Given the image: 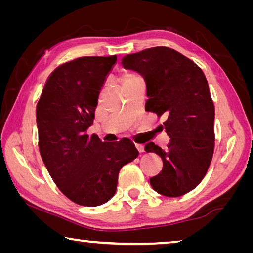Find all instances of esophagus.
I'll use <instances>...</instances> for the list:
<instances>
[{
    "label": "esophagus",
    "instance_id": "esophagus-1",
    "mask_svg": "<svg viewBox=\"0 0 253 253\" xmlns=\"http://www.w3.org/2000/svg\"><path fill=\"white\" fill-rule=\"evenodd\" d=\"M136 148H137V151H138L139 153H143L144 152V145H142V144H137L136 145Z\"/></svg>",
    "mask_w": 253,
    "mask_h": 253
}]
</instances>
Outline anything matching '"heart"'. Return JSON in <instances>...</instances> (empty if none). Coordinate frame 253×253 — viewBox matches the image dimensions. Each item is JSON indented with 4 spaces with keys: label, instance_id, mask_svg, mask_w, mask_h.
Returning a JSON list of instances; mask_svg holds the SVG:
<instances>
[{
    "label": "heart",
    "instance_id": "heart-1",
    "mask_svg": "<svg viewBox=\"0 0 253 253\" xmlns=\"http://www.w3.org/2000/svg\"><path fill=\"white\" fill-rule=\"evenodd\" d=\"M139 79L140 78L137 75L128 72V74H125L121 77V84H122L123 89H125L127 87H129V85H131L132 84H135L136 81Z\"/></svg>",
    "mask_w": 253,
    "mask_h": 253
}]
</instances>
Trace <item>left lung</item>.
Returning <instances> with one entry per match:
<instances>
[{"instance_id": "left-lung-1", "label": "left lung", "mask_w": 253, "mask_h": 253, "mask_svg": "<svg viewBox=\"0 0 253 253\" xmlns=\"http://www.w3.org/2000/svg\"><path fill=\"white\" fill-rule=\"evenodd\" d=\"M122 65L146 81V111L165 116L168 149L153 142L145 146L163 160L162 172L149 179L152 187L169 198L188 193L205 176L214 152V105L203 71L165 46L127 54Z\"/></svg>"}]
</instances>
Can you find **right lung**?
I'll use <instances>...</instances> for the list:
<instances>
[{"label":"right lung","instance_id":"obj_1","mask_svg":"<svg viewBox=\"0 0 253 253\" xmlns=\"http://www.w3.org/2000/svg\"><path fill=\"white\" fill-rule=\"evenodd\" d=\"M116 55L83 57L58 67L37 105L39 149L59 190L84 207H98L116 193L119 170L138 156L135 144L102 143L88 128L98 96Z\"/></svg>","mask_w":253,"mask_h":253}]
</instances>
